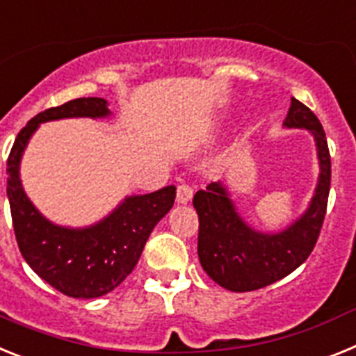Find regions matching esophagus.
<instances>
[{"label":"esophagus","mask_w":356,"mask_h":356,"mask_svg":"<svg viewBox=\"0 0 356 356\" xmlns=\"http://www.w3.org/2000/svg\"><path fill=\"white\" fill-rule=\"evenodd\" d=\"M191 197H193V188L190 184H181V186H177V197H175L177 204H188L191 200Z\"/></svg>","instance_id":"34e87169"}]
</instances>
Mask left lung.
I'll return each mask as SVG.
<instances>
[{
  "mask_svg": "<svg viewBox=\"0 0 356 356\" xmlns=\"http://www.w3.org/2000/svg\"><path fill=\"white\" fill-rule=\"evenodd\" d=\"M283 127L314 136L319 179L307 211L277 233H264L238 213L224 182H211L193 197L199 215V261L209 277L231 292H251L289 276L314 251L326 215L332 161L323 125L307 105L292 98Z\"/></svg>",
  "mask_w": 356,
  "mask_h": 356,
  "instance_id": "obj_1",
  "label": "left lung"
}]
</instances>
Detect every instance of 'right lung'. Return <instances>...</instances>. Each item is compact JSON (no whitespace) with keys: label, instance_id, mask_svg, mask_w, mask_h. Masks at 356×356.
<instances>
[{"label":"right lung","instance_id":"add662e5","mask_svg":"<svg viewBox=\"0 0 356 356\" xmlns=\"http://www.w3.org/2000/svg\"><path fill=\"white\" fill-rule=\"evenodd\" d=\"M107 116L111 111L104 98H76L42 111L21 129L7 161V197L21 254L41 280L76 299L100 298L116 289L134 270L148 236L175 200V186L125 197L118 208L86 227L54 224L33 206L21 184L19 166L39 125Z\"/></svg>","mask_w":356,"mask_h":356}]
</instances>
